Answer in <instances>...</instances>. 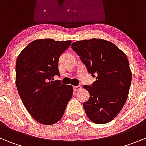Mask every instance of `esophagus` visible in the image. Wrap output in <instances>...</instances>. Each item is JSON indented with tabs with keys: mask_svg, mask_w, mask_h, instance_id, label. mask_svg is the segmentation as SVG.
<instances>
[{
	"mask_svg": "<svg viewBox=\"0 0 146 146\" xmlns=\"http://www.w3.org/2000/svg\"><path fill=\"white\" fill-rule=\"evenodd\" d=\"M81 88H81V86H74V87H73V89H74V91H80V90H81Z\"/></svg>",
	"mask_w": 146,
	"mask_h": 146,
	"instance_id": "34e87169",
	"label": "esophagus"
}]
</instances>
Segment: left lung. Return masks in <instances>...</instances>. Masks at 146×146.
Wrapping results in <instances>:
<instances>
[{"label": "left lung", "instance_id": "8db88e82", "mask_svg": "<svg viewBox=\"0 0 146 146\" xmlns=\"http://www.w3.org/2000/svg\"><path fill=\"white\" fill-rule=\"evenodd\" d=\"M71 47L79 55L96 81L84 86L90 98L84 102L88 118L97 124L111 121L118 115L128 98L131 72L126 54L116 45L102 38L85 39Z\"/></svg>", "mask_w": 146, "mask_h": 146}]
</instances>
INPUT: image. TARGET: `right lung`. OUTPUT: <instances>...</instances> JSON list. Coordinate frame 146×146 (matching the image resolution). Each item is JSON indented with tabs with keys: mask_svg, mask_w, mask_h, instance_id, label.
<instances>
[{
	"mask_svg": "<svg viewBox=\"0 0 146 146\" xmlns=\"http://www.w3.org/2000/svg\"><path fill=\"white\" fill-rule=\"evenodd\" d=\"M72 41L41 38L22 50L16 62V86L30 115L38 123L52 125L60 121L72 96L73 88L53 81L60 75V55Z\"/></svg>",
	"mask_w": 146,
	"mask_h": 146,
	"instance_id": "obj_1",
	"label": "right lung"
}]
</instances>
